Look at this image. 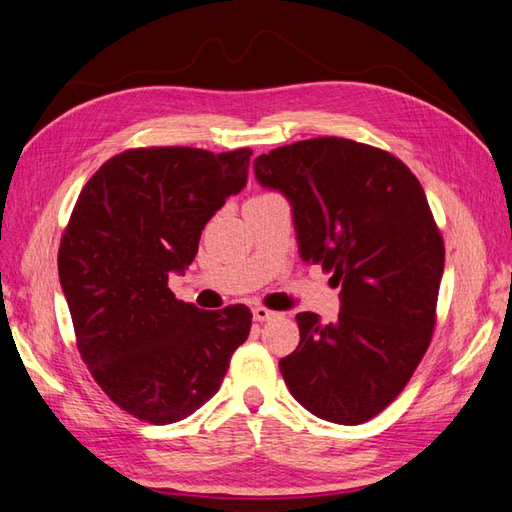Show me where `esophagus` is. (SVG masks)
Segmentation results:
<instances>
[{
  "label": "esophagus",
  "instance_id": "obj_1",
  "mask_svg": "<svg viewBox=\"0 0 512 512\" xmlns=\"http://www.w3.org/2000/svg\"><path fill=\"white\" fill-rule=\"evenodd\" d=\"M252 315H254V320H256V322H267V320H271V317H274L276 313H274V311H269V309H265V306H254V309H252Z\"/></svg>",
  "mask_w": 512,
  "mask_h": 512
}]
</instances>
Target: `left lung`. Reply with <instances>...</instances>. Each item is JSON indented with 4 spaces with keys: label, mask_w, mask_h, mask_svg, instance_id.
Here are the masks:
<instances>
[{
    "label": "left lung",
    "mask_w": 512,
    "mask_h": 512,
    "mask_svg": "<svg viewBox=\"0 0 512 512\" xmlns=\"http://www.w3.org/2000/svg\"><path fill=\"white\" fill-rule=\"evenodd\" d=\"M254 173L291 203L300 258L342 287L335 324L295 315L300 344L280 359L282 377L317 418L366 423L401 394L434 333L445 245L425 190L394 155L344 138L280 146Z\"/></svg>",
    "instance_id": "1"
}]
</instances>
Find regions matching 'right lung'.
Returning <instances> with one entry per match:
<instances>
[{
  "label": "right lung",
  "mask_w": 512,
  "mask_h": 512,
  "mask_svg": "<svg viewBox=\"0 0 512 512\" xmlns=\"http://www.w3.org/2000/svg\"><path fill=\"white\" fill-rule=\"evenodd\" d=\"M249 155L124 151L87 181L65 227L59 278L78 350L109 399L146 423H177L210 401L252 328L245 304L201 311L168 289L247 184Z\"/></svg>",
  "instance_id": "obj_1"
}]
</instances>
